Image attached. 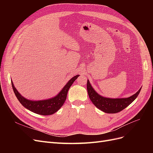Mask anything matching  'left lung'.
<instances>
[{
    "instance_id": "1",
    "label": "left lung",
    "mask_w": 153,
    "mask_h": 153,
    "mask_svg": "<svg viewBox=\"0 0 153 153\" xmlns=\"http://www.w3.org/2000/svg\"><path fill=\"white\" fill-rule=\"evenodd\" d=\"M87 89L89 98L97 108L108 114L121 112L135 100L139 94L141 88L135 94L126 98H108L98 94L91 86L89 80L87 83Z\"/></svg>"
}]
</instances>
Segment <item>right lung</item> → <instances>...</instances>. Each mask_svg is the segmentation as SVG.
Segmentation results:
<instances>
[{
	"label": "right lung",
	"instance_id": "obj_1",
	"mask_svg": "<svg viewBox=\"0 0 153 153\" xmlns=\"http://www.w3.org/2000/svg\"><path fill=\"white\" fill-rule=\"evenodd\" d=\"M79 75H76L70 80L63 87L59 93L55 96L54 98L39 101H32L27 100L24 96H22L14 86L13 81L11 80L12 87L14 92L17 99L20 101V103L28 110L34 113L38 114L43 115H52L58 111L63 104L65 102L67 97V94L69 88L73 84L74 81L78 77Z\"/></svg>",
	"mask_w": 153,
	"mask_h": 153
}]
</instances>
